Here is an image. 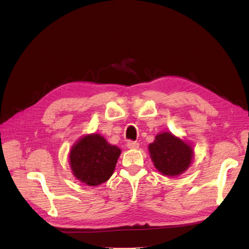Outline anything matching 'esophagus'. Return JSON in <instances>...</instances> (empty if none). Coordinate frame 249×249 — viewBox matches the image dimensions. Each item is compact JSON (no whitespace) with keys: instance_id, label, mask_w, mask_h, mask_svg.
Here are the masks:
<instances>
[{"instance_id":"1","label":"esophagus","mask_w":249,"mask_h":249,"mask_svg":"<svg viewBox=\"0 0 249 249\" xmlns=\"http://www.w3.org/2000/svg\"><path fill=\"white\" fill-rule=\"evenodd\" d=\"M126 146L131 148V149H135V148H138L139 147V143L136 142V141H132V140H129L126 142Z\"/></svg>"}]
</instances>
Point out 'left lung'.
<instances>
[{"label":"left lung","mask_w":249,"mask_h":249,"mask_svg":"<svg viewBox=\"0 0 249 249\" xmlns=\"http://www.w3.org/2000/svg\"><path fill=\"white\" fill-rule=\"evenodd\" d=\"M148 149L155 167L169 177L183 173L189 167L193 157L191 146L168 132L157 135Z\"/></svg>","instance_id":"obj_1"}]
</instances>
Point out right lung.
I'll use <instances>...</instances> for the list:
<instances>
[{"mask_svg": "<svg viewBox=\"0 0 249 249\" xmlns=\"http://www.w3.org/2000/svg\"><path fill=\"white\" fill-rule=\"evenodd\" d=\"M120 149L111 145L99 134L80 139L71 150L70 163L72 173L88 186L107 182L113 175Z\"/></svg>", "mask_w": 249, "mask_h": 249, "instance_id": "1", "label": "right lung"}]
</instances>
